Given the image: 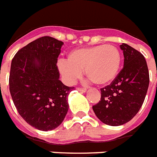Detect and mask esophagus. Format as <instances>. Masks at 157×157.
Here are the masks:
<instances>
[{
  "instance_id": "1",
  "label": "esophagus",
  "mask_w": 157,
  "mask_h": 157,
  "mask_svg": "<svg viewBox=\"0 0 157 157\" xmlns=\"http://www.w3.org/2000/svg\"><path fill=\"white\" fill-rule=\"evenodd\" d=\"M78 91H80V92H86V89H85V88L78 87Z\"/></svg>"
}]
</instances>
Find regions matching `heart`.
Here are the masks:
<instances>
[{"label": "heart", "instance_id": "1", "mask_svg": "<svg viewBox=\"0 0 157 157\" xmlns=\"http://www.w3.org/2000/svg\"><path fill=\"white\" fill-rule=\"evenodd\" d=\"M121 64L120 50L112 45H99L71 50L67 60L58 62L59 73L67 84L85 75L96 85L104 86L116 77Z\"/></svg>", "mask_w": 157, "mask_h": 157}]
</instances>
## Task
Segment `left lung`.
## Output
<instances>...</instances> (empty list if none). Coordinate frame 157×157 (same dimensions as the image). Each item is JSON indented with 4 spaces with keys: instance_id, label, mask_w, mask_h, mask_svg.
Segmentation results:
<instances>
[{
    "instance_id": "1",
    "label": "left lung",
    "mask_w": 157,
    "mask_h": 157,
    "mask_svg": "<svg viewBox=\"0 0 157 157\" xmlns=\"http://www.w3.org/2000/svg\"><path fill=\"white\" fill-rule=\"evenodd\" d=\"M124 68L110 85L101 89V99L93 111L101 122L120 126L130 121L143 105L149 85V73L143 54L128 44L120 46Z\"/></svg>"
}]
</instances>
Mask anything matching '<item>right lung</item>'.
Instances as JSON below:
<instances>
[{"mask_svg":"<svg viewBox=\"0 0 157 157\" xmlns=\"http://www.w3.org/2000/svg\"><path fill=\"white\" fill-rule=\"evenodd\" d=\"M63 42L41 37L17 51L11 63L10 90L18 113L41 131L55 129L64 120L67 97L75 87L59 79L58 57Z\"/></svg>","mask_w":157,"mask_h":157,"instance_id":"right-lung-1","label":"right lung"}]
</instances>
